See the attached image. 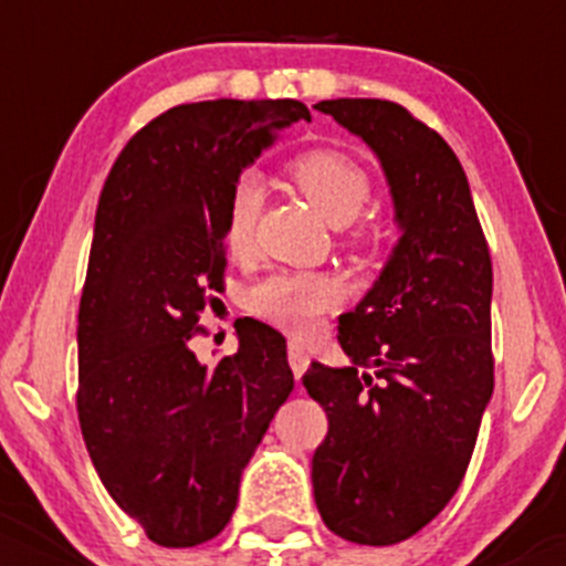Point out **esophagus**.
I'll use <instances>...</instances> for the list:
<instances>
[{"instance_id": "esophagus-1", "label": "esophagus", "mask_w": 566, "mask_h": 566, "mask_svg": "<svg viewBox=\"0 0 566 566\" xmlns=\"http://www.w3.org/2000/svg\"><path fill=\"white\" fill-rule=\"evenodd\" d=\"M287 358H290V367H293L295 380H301V375H304L306 367H310V353H306V347L298 345V342H290Z\"/></svg>"}]
</instances>
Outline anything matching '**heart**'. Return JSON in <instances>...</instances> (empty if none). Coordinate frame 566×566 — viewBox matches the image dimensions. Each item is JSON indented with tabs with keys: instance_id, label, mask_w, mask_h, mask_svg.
<instances>
[{
	"instance_id": "heart-1",
	"label": "heart",
	"mask_w": 566,
	"mask_h": 566,
	"mask_svg": "<svg viewBox=\"0 0 566 566\" xmlns=\"http://www.w3.org/2000/svg\"><path fill=\"white\" fill-rule=\"evenodd\" d=\"M290 177L328 224L345 227L367 208L373 180L367 169L336 150H315L290 164ZM262 191L254 172L238 175L227 199L224 247L232 256H249L256 241ZM342 287L328 273L284 271L262 279L249 290V310L290 334H310L317 317L339 304Z\"/></svg>"
}]
</instances>
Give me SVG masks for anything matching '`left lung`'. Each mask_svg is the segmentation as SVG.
<instances>
[{"label": "left lung", "mask_w": 566, "mask_h": 566, "mask_svg": "<svg viewBox=\"0 0 566 566\" xmlns=\"http://www.w3.org/2000/svg\"><path fill=\"white\" fill-rule=\"evenodd\" d=\"M378 156L399 241L378 282L339 317L350 367L312 364L304 386L328 416L312 458L315 504L336 536L394 545L458 493L493 397V262L452 147L408 108L319 101Z\"/></svg>", "instance_id": "left-lung-1"}]
</instances>
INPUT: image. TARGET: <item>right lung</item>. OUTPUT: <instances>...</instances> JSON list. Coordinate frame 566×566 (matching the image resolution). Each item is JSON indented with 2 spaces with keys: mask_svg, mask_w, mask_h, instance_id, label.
<instances>
[{
  "mask_svg": "<svg viewBox=\"0 0 566 566\" xmlns=\"http://www.w3.org/2000/svg\"><path fill=\"white\" fill-rule=\"evenodd\" d=\"M301 101H199L158 114L114 161L78 306V424L119 510L156 545L230 523L241 473L295 380L265 323L213 369L188 339L224 279L227 199Z\"/></svg>",
  "mask_w": 566,
  "mask_h": 566,
  "instance_id": "right-lung-1",
  "label": "right lung"
}]
</instances>
